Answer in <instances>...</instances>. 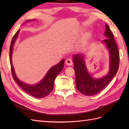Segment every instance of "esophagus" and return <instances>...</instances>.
Masks as SVG:
<instances>
[{
  "mask_svg": "<svg viewBox=\"0 0 129 129\" xmlns=\"http://www.w3.org/2000/svg\"><path fill=\"white\" fill-rule=\"evenodd\" d=\"M65 62H66V64L68 65H72L73 64V60L72 59H71L70 58H68V59H67L66 61H65Z\"/></svg>",
  "mask_w": 129,
  "mask_h": 129,
  "instance_id": "34e87169",
  "label": "esophagus"
}]
</instances>
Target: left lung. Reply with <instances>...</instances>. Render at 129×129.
<instances>
[{
    "label": "left lung",
    "mask_w": 129,
    "mask_h": 129,
    "mask_svg": "<svg viewBox=\"0 0 129 129\" xmlns=\"http://www.w3.org/2000/svg\"><path fill=\"white\" fill-rule=\"evenodd\" d=\"M105 35L108 38L103 40L108 47L110 56V70L102 78L93 79L87 72L84 57L81 54L73 57L74 69L76 75V87L79 91L86 96L98 94L108 85L116 74L119 67L120 55L113 32L106 24Z\"/></svg>",
    "instance_id": "obj_1"
}]
</instances>
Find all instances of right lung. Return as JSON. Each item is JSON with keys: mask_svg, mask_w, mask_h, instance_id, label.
Segmentation results:
<instances>
[{"mask_svg": "<svg viewBox=\"0 0 129 129\" xmlns=\"http://www.w3.org/2000/svg\"><path fill=\"white\" fill-rule=\"evenodd\" d=\"M33 20H28L26 21H32ZM19 32V30L16 31L15 35H14L12 42L10 43V51H9V59L11 66V71L13 75L14 80L18 84V85L24 91L28 93V94L30 95L33 96L36 98H43L48 96L50 93L53 91L54 81L57 75L61 72L63 68H64V64L65 60H62L60 61L57 65L51 67L50 70H49L48 73L43 80L41 81L39 83L33 85L26 84L20 81L17 78L15 74L14 69L12 64V54L13 52V45L14 44L15 41L17 38Z\"/></svg>", "mask_w": 129, "mask_h": 129, "instance_id": "add662e5", "label": "right lung"}]
</instances>
